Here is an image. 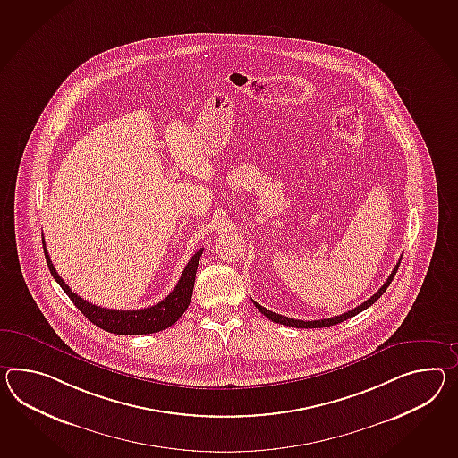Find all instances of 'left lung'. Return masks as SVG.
Listing matches in <instances>:
<instances>
[{
    "instance_id": "1",
    "label": "left lung",
    "mask_w": 458,
    "mask_h": 458,
    "mask_svg": "<svg viewBox=\"0 0 458 458\" xmlns=\"http://www.w3.org/2000/svg\"><path fill=\"white\" fill-rule=\"evenodd\" d=\"M399 265H401V259H399V263L395 265V268L392 269L391 276L387 278V281L380 286V290L376 293V294H372L370 298H369L368 301L362 302V304H359L356 306L354 310H351V311L344 312V314H339V316H335V318H327V319H319V321H301V319H293V318H286V316H281V314H276V312L269 311L267 308H263L261 304H258L255 302V306H257L258 310L261 314H265L268 319H271L273 323L284 324V326H291V327H304V329H311V327H327V326H335L337 323H343V321H346L349 318H352V316H356L360 311H364V310H368L369 306H372L374 302L379 300L380 296L384 294V291L387 290V286L391 284L392 279L395 276V273H397V269H399Z\"/></svg>"
}]
</instances>
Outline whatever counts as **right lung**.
<instances>
[{
	"label": "right lung",
	"instance_id": "1",
	"mask_svg": "<svg viewBox=\"0 0 458 458\" xmlns=\"http://www.w3.org/2000/svg\"><path fill=\"white\" fill-rule=\"evenodd\" d=\"M43 248H45L46 263H47V268L51 271L53 278L56 279L57 284L64 290L67 296L71 298V301L76 304L79 311L82 312L90 323L96 324L104 331L123 335H152L157 331L167 329L172 324L179 321L182 314L189 308L193 284H195V275H197V268H199L201 253H203V248H200L193 257L190 258L177 286L172 290L165 300L157 302L150 308H144V310L119 311V310H107V308L90 304L89 301L78 296L76 293H72V290L64 283V279L57 275L56 268L53 267V261L46 250L45 240H43Z\"/></svg>",
	"mask_w": 458,
	"mask_h": 458
}]
</instances>
